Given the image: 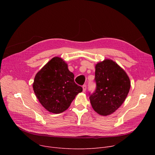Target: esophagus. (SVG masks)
<instances>
[{
	"mask_svg": "<svg viewBox=\"0 0 155 155\" xmlns=\"http://www.w3.org/2000/svg\"><path fill=\"white\" fill-rule=\"evenodd\" d=\"M82 88H83V92H85V91H86V89H87V86H86V85H84L82 86Z\"/></svg>",
	"mask_w": 155,
	"mask_h": 155,
	"instance_id": "esophagus-1",
	"label": "esophagus"
}]
</instances>
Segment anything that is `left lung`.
<instances>
[{
    "instance_id": "obj_1",
    "label": "left lung",
    "mask_w": 155,
    "mask_h": 155,
    "mask_svg": "<svg viewBox=\"0 0 155 155\" xmlns=\"http://www.w3.org/2000/svg\"><path fill=\"white\" fill-rule=\"evenodd\" d=\"M96 89L90 95L94 110L102 116L114 112L124 102L131 87L125 71L111 60L105 59L95 65Z\"/></svg>"
}]
</instances>
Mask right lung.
Instances as JSON below:
<instances>
[{
	"instance_id": "1",
	"label": "right lung",
	"mask_w": 155,
	"mask_h": 155,
	"mask_svg": "<svg viewBox=\"0 0 155 155\" xmlns=\"http://www.w3.org/2000/svg\"><path fill=\"white\" fill-rule=\"evenodd\" d=\"M37 99L50 112L66 110L82 87L74 82V75L60 57H54L41 69L32 85Z\"/></svg>"
}]
</instances>
